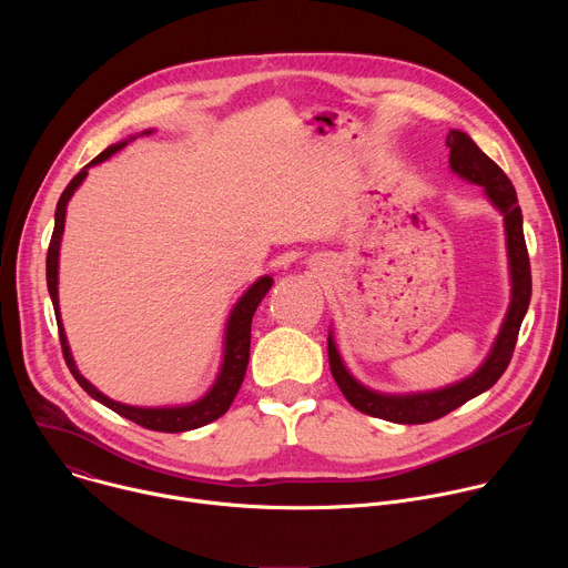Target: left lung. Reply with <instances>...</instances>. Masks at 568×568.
<instances>
[{"instance_id": "obj_1", "label": "left lung", "mask_w": 568, "mask_h": 568, "mask_svg": "<svg viewBox=\"0 0 568 568\" xmlns=\"http://www.w3.org/2000/svg\"><path fill=\"white\" fill-rule=\"evenodd\" d=\"M449 148V169L458 178L469 184L483 186L485 197L504 215V231H506V250H508V270H510V305L504 316L499 335L483 359V364L460 382H454L443 388L434 390H418V393H382L364 386L353 373L346 368L333 331L328 333V359L331 371L353 407L366 416L382 418L397 425H423L447 416L449 412L458 409L467 399L488 390L497 384L513 359V351L517 344V335L521 328V321L528 312L530 303V261L524 240V217L517 204V193L508 175L495 164V161L485 154L467 132L449 130L447 134Z\"/></svg>"}]
</instances>
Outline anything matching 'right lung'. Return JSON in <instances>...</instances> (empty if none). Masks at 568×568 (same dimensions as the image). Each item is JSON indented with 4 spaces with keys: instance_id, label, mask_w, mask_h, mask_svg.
I'll return each instance as SVG.
<instances>
[{
    "instance_id": "right-lung-1",
    "label": "right lung",
    "mask_w": 568,
    "mask_h": 568,
    "mask_svg": "<svg viewBox=\"0 0 568 568\" xmlns=\"http://www.w3.org/2000/svg\"><path fill=\"white\" fill-rule=\"evenodd\" d=\"M143 134H152V130H143L141 136ZM132 139H136V136H130L125 141H119V143L105 148L62 191V195L58 200V206H55V224H53V235H51L49 252H47V287H49L51 303H53V310H55V321H58V331H60V344H62L64 362H67L71 375L75 377V382L83 386V390H88L94 399L105 404L108 409L116 412L119 416H123V418L145 427V429L166 432V434H180V432H191V429L204 427V425L217 420L220 416H224L229 412L231 402H233V397H235V393H237V388H240V384H242V379H245V373H247L254 312L261 305V301L265 298V294L270 292V287L274 285V278L272 276H261L245 294H242L235 301V305H233V310H231V314L226 318L222 364H220L217 377L211 384V388L202 397H197L195 402L178 404V407H132V404H123V402H116V399L108 397L92 382H88L83 375H80V371H78V366L73 362V355H71V348H69V342H67V335H64V328H62L60 303H58V261H60V240H62V233H64L67 204H69L71 195L78 191V186L85 182L88 171L92 166L103 164L105 159H110L114 152L125 148Z\"/></svg>"
}]
</instances>
